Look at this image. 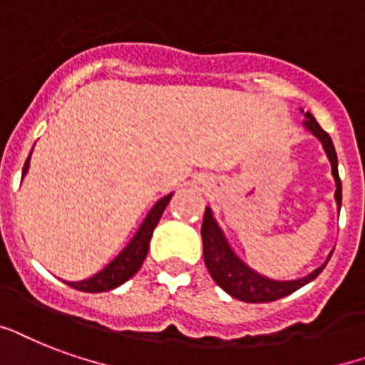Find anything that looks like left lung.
<instances>
[{"label": "left lung", "mask_w": 365, "mask_h": 365, "mask_svg": "<svg viewBox=\"0 0 365 365\" xmlns=\"http://www.w3.org/2000/svg\"><path fill=\"white\" fill-rule=\"evenodd\" d=\"M304 113V109H300ZM306 120H304V128L316 136L317 140L322 142L323 150L327 153V160L331 163V175L335 179V202L336 210L341 212V202H342V186H341V177H339V160H336L335 146L333 140L322 127L319 123L314 119L312 113H304ZM202 245H204V262L205 267L210 271V275L221 289L231 294L237 300L242 302H273L279 298L289 297L294 290L302 289L304 284L312 283L323 267L327 265L329 257L323 262L317 269L312 273L298 279H289V281H281V279H271L262 273H257L256 269H252L250 265L246 264L245 259H240L237 252L232 250V246L229 245V240L225 237L223 229L219 227L217 219L213 215L212 207L207 205L204 213V223H202Z\"/></svg>", "instance_id": "1"}]
</instances>
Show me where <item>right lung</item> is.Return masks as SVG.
Listing matches in <instances>:
<instances>
[{"label": "right lung", "mask_w": 365, "mask_h": 365, "mask_svg": "<svg viewBox=\"0 0 365 365\" xmlns=\"http://www.w3.org/2000/svg\"><path fill=\"white\" fill-rule=\"evenodd\" d=\"M30 155H32V152H30ZM30 155L24 161L23 179L24 175L29 173ZM171 198L173 192L167 194V196H163V198H160L153 204V207L148 212L142 225L138 227V231L134 232V237L130 238V242L103 269H100L96 275L88 277V279H82V281H65V283L68 287H73V289L82 290V292H106V290H113L117 287H120L123 283H127L128 279L140 269L142 264H144L153 229H155V225L160 223L161 215L165 212L167 204L171 202Z\"/></svg>", "instance_id": "add662e5"}]
</instances>
